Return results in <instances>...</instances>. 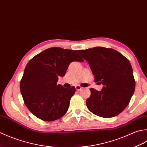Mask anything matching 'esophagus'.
Returning a JSON list of instances; mask_svg holds the SVG:
<instances>
[{
	"mask_svg": "<svg viewBox=\"0 0 147 147\" xmlns=\"http://www.w3.org/2000/svg\"><path fill=\"white\" fill-rule=\"evenodd\" d=\"M76 89L77 91H80V89H82V87L80 86H79V85H77V86H76Z\"/></svg>",
	"mask_w": 147,
	"mask_h": 147,
	"instance_id": "obj_1",
	"label": "esophagus"
}]
</instances>
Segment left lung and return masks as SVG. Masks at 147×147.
Segmentation results:
<instances>
[{"instance_id": "8db88e82", "label": "left lung", "mask_w": 147, "mask_h": 147, "mask_svg": "<svg viewBox=\"0 0 147 147\" xmlns=\"http://www.w3.org/2000/svg\"><path fill=\"white\" fill-rule=\"evenodd\" d=\"M77 51L88 62L94 82L103 85L100 91L90 88L91 96L86 100L89 111L104 118L119 115L128 105L135 89L130 62L111 48L95 47Z\"/></svg>"}]
</instances>
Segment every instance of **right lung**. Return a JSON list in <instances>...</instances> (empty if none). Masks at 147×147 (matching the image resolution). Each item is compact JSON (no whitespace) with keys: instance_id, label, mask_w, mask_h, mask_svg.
Returning a JSON list of instances; mask_svg holds the SVG:
<instances>
[{"instance_id":"add662e5","label":"right lung","mask_w":147,"mask_h":147,"mask_svg":"<svg viewBox=\"0 0 147 147\" xmlns=\"http://www.w3.org/2000/svg\"><path fill=\"white\" fill-rule=\"evenodd\" d=\"M72 61H84L77 51L51 47L38 54L26 65L20 91L26 107L38 119L53 121L67 112L76 88H64L57 82Z\"/></svg>"}]
</instances>
